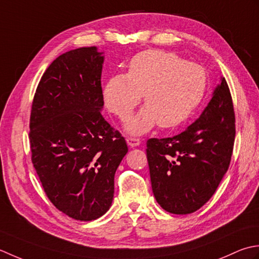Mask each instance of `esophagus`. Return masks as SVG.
<instances>
[{
	"mask_svg": "<svg viewBox=\"0 0 259 259\" xmlns=\"http://www.w3.org/2000/svg\"><path fill=\"white\" fill-rule=\"evenodd\" d=\"M126 143H127L131 147H135V146H139L141 144V141H140V139H136V137L127 136L126 137Z\"/></svg>",
	"mask_w": 259,
	"mask_h": 259,
	"instance_id": "obj_1",
	"label": "esophagus"
}]
</instances>
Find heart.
Listing matches in <instances>:
<instances>
[{
	"label": "heart",
	"mask_w": 259,
	"mask_h": 259,
	"mask_svg": "<svg viewBox=\"0 0 259 259\" xmlns=\"http://www.w3.org/2000/svg\"><path fill=\"white\" fill-rule=\"evenodd\" d=\"M207 75L198 63L171 52L146 50L132 58L126 75L110 77L104 102L110 113L125 118L143 95L145 107L126 120L125 130L141 135L156 124L172 128L183 123L201 103Z\"/></svg>",
	"instance_id": "1"
}]
</instances>
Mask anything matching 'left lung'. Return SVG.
Returning <instances> with one entry per match:
<instances>
[{
	"instance_id": "8db88e82",
	"label": "left lung",
	"mask_w": 259,
	"mask_h": 259,
	"mask_svg": "<svg viewBox=\"0 0 259 259\" xmlns=\"http://www.w3.org/2000/svg\"><path fill=\"white\" fill-rule=\"evenodd\" d=\"M220 80L196 122L176 136L146 143L153 193L167 212L188 214L201 208L229 167L235 113L226 79Z\"/></svg>"
}]
</instances>
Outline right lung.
Segmentation results:
<instances>
[{
    "label": "right lung",
    "instance_id": "add662e5",
    "mask_svg": "<svg viewBox=\"0 0 259 259\" xmlns=\"http://www.w3.org/2000/svg\"><path fill=\"white\" fill-rule=\"evenodd\" d=\"M104 52L96 47L62 54L35 91L30 117L32 163L50 201L80 221L107 212L114 177L128 149L102 116Z\"/></svg>",
    "mask_w": 259,
    "mask_h": 259
}]
</instances>
